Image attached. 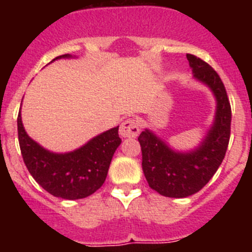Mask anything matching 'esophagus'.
<instances>
[{"label":"esophagus","instance_id":"1","mask_svg":"<svg viewBox=\"0 0 252 252\" xmlns=\"http://www.w3.org/2000/svg\"><path fill=\"white\" fill-rule=\"evenodd\" d=\"M139 124L133 119L125 120L120 126V135L122 137H136L139 135Z\"/></svg>","mask_w":252,"mask_h":252}]
</instances>
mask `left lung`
Wrapping results in <instances>:
<instances>
[{"label": "left lung", "instance_id": "left-lung-1", "mask_svg": "<svg viewBox=\"0 0 252 252\" xmlns=\"http://www.w3.org/2000/svg\"><path fill=\"white\" fill-rule=\"evenodd\" d=\"M187 59L195 79L215 94L217 106L212 127L197 148L187 153L173 150L150 130L142 131L137 139L149 187L170 198L189 197L208 183L226 155L231 133V106L221 78L201 58L187 54Z\"/></svg>", "mask_w": 252, "mask_h": 252}]
</instances>
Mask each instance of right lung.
Segmentation results:
<instances>
[{"label": "right lung", "instance_id": "add662e5", "mask_svg": "<svg viewBox=\"0 0 252 252\" xmlns=\"http://www.w3.org/2000/svg\"><path fill=\"white\" fill-rule=\"evenodd\" d=\"M62 58L72 55H60L53 62ZM17 132L22 159L32 178L46 192L69 201L88 197L103 186L113 154L121 144L117 126L99 133L77 150L51 153L26 133L21 113L17 117Z\"/></svg>", "mask_w": 252, "mask_h": 252}]
</instances>
